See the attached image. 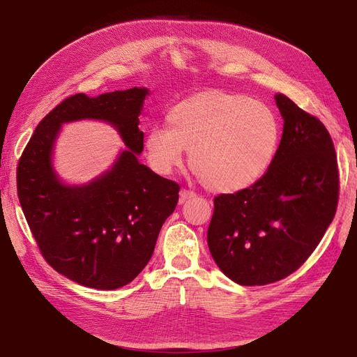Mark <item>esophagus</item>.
Instances as JSON below:
<instances>
[{
    "mask_svg": "<svg viewBox=\"0 0 357 357\" xmlns=\"http://www.w3.org/2000/svg\"><path fill=\"white\" fill-rule=\"evenodd\" d=\"M197 195L193 192H190V190H186V189H181L180 190V198H178V204H183L185 201H188V199H192V198H195Z\"/></svg>",
    "mask_w": 357,
    "mask_h": 357,
    "instance_id": "esophagus-1",
    "label": "esophagus"
}]
</instances>
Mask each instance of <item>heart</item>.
<instances>
[{
	"mask_svg": "<svg viewBox=\"0 0 357 357\" xmlns=\"http://www.w3.org/2000/svg\"><path fill=\"white\" fill-rule=\"evenodd\" d=\"M168 128L147 132L146 152L152 168L169 174L189 150V164L204 186L220 193L240 192L261 180L280 139L274 112L241 93L192 96L172 109Z\"/></svg>",
	"mask_w": 357,
	"mask_h": 357,
	"instance_id": "heart-1",
	"label": "heart"
}]
</instances>
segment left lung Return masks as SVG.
<instances>
[{"instance_id":"left-lung-1","label":"left lung","mask_w":357,"mask_h":357,"mask_svg":"<svg viewBox=\"0 0 357 357\" xmlns=\"http://www.w3.org/2000/svg\"><path fill=\"white\" fill-rule=\"evenodd\" d=\"M283 135L264 177L214 198L210 253L241 286L278 282L304 264L331 225L338 202V167L328 129L277 93Z\"/></svg>"}]
</instances>
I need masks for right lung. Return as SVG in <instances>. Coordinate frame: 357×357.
Wrapping results in <instances>:
<instances>
[{"instance_id":"add662e5","label":"right lung","mask_w":357,"mask_h":357,"mask_svg":"<svg viewBox=\"0 0 357 357\" xmlns=\"http://www.w3.org/2000/svg\"><path fill=\"white\" fill-rule=\"evenodd\" d=\"M147 88L98 96L77 93L55 107L36 128L17 167V197L32 235L49 265L71 282L119 289L143 271L162 225L176 210L178 185L138 160ZM112 124L126 149L102 175L82 185L59 177L52 155L63 123Z\"/></svg>"}]
</instances>
